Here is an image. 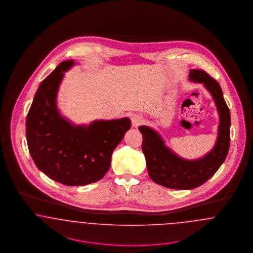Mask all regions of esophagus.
<instances>
[{
    "instance_id": "obj_1",
    "label": "esophagus",
    "mask_w": 253,
    "mask_h": 253,
    "mask_svg": "<svg viewBox=\"0 0 253 253\" xmlns=\"http://www.w3.org/2000/svg\"><path fill=\"white\" fill-rule=\"evenodd\" d=\"M131 122H132L133 126H138L143 123V118L139 115H133L131 117Z\"/></svg>"
}]
</instances>
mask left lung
Instances as JSON below:
<instances>
[{
  "label": "left lung",
  "mask_w": 253,
  "mask_h": 253,
  "mask_svg": "<svg viewBox=\"0 0 253 253\" xmlns=\"http://www.w3.org/2000/svg\"><path fill=\"white\" fill-rule=\"evenodd\" d=\"M188 78L205 85L211 94L219 113L218 137L208 154L199 159H183L165 145L154 129L146 126H139L149 177L156 184L173 189H192L206 183L224 163L229 149L230 112L220 84L206 71L199 69H190Z\"/></svg>",
  "instance_id": "left-lung-1"
}]
</instances>
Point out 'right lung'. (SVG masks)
<instances>
[{"mask_svg":"<svg viewBox=\"0 0 253 253\" xmlns=\"http://www.w3.org/2000/svg\"><path fill=\"white\" fill-rule=\"evenodd\" d=\"M73 60L62 62L41 83L26 123L27 146L36 167L66 186H84L101 180L111 155L131 126L128 118L94 121L74 126L57 108V93Z\"/></svg>","mask_w":253,"mask_h":253,"instance_id":"right-lung-1","label":"right lung"}]
</instances>
